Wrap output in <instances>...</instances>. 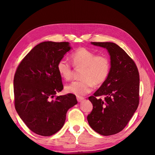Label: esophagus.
Masks as SVG:
<instances>
[{
    "label": "esophagus",
    "instance_id": "esophagus-1",
    "mask_svg": "<svg viewBox=\"0 0 155 155\" xmlns=\"http://www.w3.org/2000/svg\"><path fill=\"white\" fill-rule=\"evenodd\" d=\"M77 100L78 102H81L83 100H84V97H80V96H77Z\"/></svg>",
    "mask_w": 155,
    "mask_h": 155
}]
</instances>
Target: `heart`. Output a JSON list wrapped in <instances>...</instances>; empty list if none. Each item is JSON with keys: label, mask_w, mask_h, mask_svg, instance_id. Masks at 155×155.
Returning <instances> with one entry per match:
<instances>
[{"label": "heart", "mask_w": 155, "mask_h": 155, "mask_svg": "<svg viewBox=\"0 0 155 155\" xmlns=\"http://www.w3.org/2000/svg\"><path fill=\"white\" fill-rule=\"evenodd\" d=\"M70 59L75 67H83L81 78L74 81L64 87L65 91L77 96L85 95L90 93L94 87L104 83L109 76L110 61L105 55L96 54L86 48H79L70 55ZM59 76L65 80H69L72 76V68L68 61L63 58L57 64Z\"/></svg>", "instance_id": "b5f03b06"}]
</instances>
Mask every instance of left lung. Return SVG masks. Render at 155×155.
Wrapping results in <instances>:
<instances>
[{
    "mask_svg": "<svg viewBox=\"0 0 155 155\" xmlns=\"http://www.w3.org/2000/svg\"><path fill=\"white\" fill-rule=\"evenodd\" d=\"M91 44L107 49L111 67L106 81L88 97L93 109L87 120L96 133L110 136L122 130L137 109L139 73L134 61L118 45L110 42Z\"/></svg>",
    "mask_w": 155,
    "mask_h": 155,
    "instance_id": "1",
    "label": "left lung"
}]
</instances>
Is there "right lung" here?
Listing matches in <instances>:
<instances>
[{
  "label": "right lung",
  "instance_id": "obj_1",
  "mask_svg": "<svg viewBox=\"0 0 155 155\" xmlns=\"http://www.w3.org/2000/svg\"><path fill=\"white\" fill-rule=\"evenodd\" d=\"M70 49L68 42H43L31 50L16 70V111L28 127L39 135L50 137L58 132L68 110L78 104L72 94L55 96L63 89L57 64Z\"/></svg>",
  "mask_w": 155,
  "mask_h": 155
}]
</instances>
